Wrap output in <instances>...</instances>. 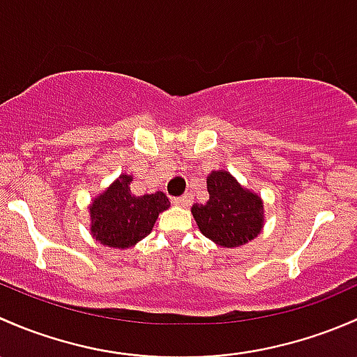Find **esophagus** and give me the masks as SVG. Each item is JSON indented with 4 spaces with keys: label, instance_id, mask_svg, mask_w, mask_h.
<instances>
[{
    "label": "esophagus",
    "instance_id": "34e87169",
    "mask_svg": "<svg viewBox=\"0 0 357 357\" xmlns=\"http://www.w3.org/2000/svg\"><path fill=\"white\" fill-rule=\"evenodd\" d=\"M174 203L180 206V208H187V206H190V203H192V194H183V196L175 197Z\"/></svg>",
    "mask_w": 357,
    "mask_h": 357
}]
</instances>
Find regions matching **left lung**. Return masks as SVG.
Wrapping results in <instances>:
<instances>
[{"label":"left lung","mask_w":357,"mask_h":357,"mask_svg":"<svg viewBox=\"0 0 357 357\" xmlns=\"http://www.w3.org/2000/svg\"><path fill=\"white\" fill-rule=\"evenodd\" d=\"M209 199L190 208L201 234L220 248L248 244L264 227V204L258 192L241 185L227 170H213L206 178Z\"/></svg>","instance_id":"1"}]
</instances>
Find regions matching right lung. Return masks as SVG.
I'll use <instances>...</instances> for the list:
<instances>
[{
  "instance_id": "right-lung-1",
  "label": "right lung",
  "mask_w": 357,
  "mask_h": 357,
  "mask_svg": "<svg viewBox=\"0 0 357 357\" xmlns=\"http://www.w3.org/2000/svg\"><path fill=\"white\" fill-rule=\"evenodd\" d=\"M134 177L122 174L89 204L91 235L106 248L128 249L151 234L160 213L170 208L158 190L139 196L130 189Z\"/></svg>"
}]
</instances>
